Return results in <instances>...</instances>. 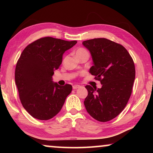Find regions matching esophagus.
Segmentation results:
<instances>
[{"label":"esophagus","instance_id":"34e87169","mask_svg":"<svg viewBox=\"0 0 153 153\" xmlns=\"http://www.w3.org/2000/svg\"><path fill=\"white\" fill-rule=\"evenodd\" d=\"M80 88L79 85H74V86H73V89L74 90H76L77 88Z\"/></svg>","mask_w":153,"mask_h":153}]
</instances>
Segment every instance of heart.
<instances>
[{"label":"heart","mask_w":153,"mask_h":153,"mask_svg":"<svg viewBox=\"0 0 153 153\" xmlns=\"http://www.w3.org/2000/svg\"><path fill=\"white\" fill-rule=\"evenodd\" d=\"M88 53L86 49L84 48H79L77 49L76 52V55H82V54H84V53Z\"/></svg>","instance_id":"obj_1"}]
</instances>
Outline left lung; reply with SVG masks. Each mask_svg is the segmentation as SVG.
Listing matches in <instances>:
<instances>
[{
    "label": "left lung",
    "mask_w": 153,
    "mask_h": 153,
    "mask_svg": "<svg viewBox=\"0 0 153 153\" xmlns=\"http://www.w3.org/2000/svg\"><path fill=\"white\" fill-rule=\"evenodd\" d=\"M82 45L92 59L89 72L102 84L100 88L86 86L85 107L97 121H110L123 110L131 96L136 74L133 59L122 45L106 38L86 40Z\"/></svg>",
    "instance_id": "obj_1"
}]
</instances>
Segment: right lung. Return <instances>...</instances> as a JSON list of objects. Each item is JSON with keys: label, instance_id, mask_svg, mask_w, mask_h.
Here are the masks:
<instances>
[{"label": "right lung", "instance_id": "obj_1", "mask_svg": "<svg viewBox=\"0 0 153 153\" xmlns=\"http://www.w3.org/2000/svg\"><path fill=\"white\" fill-rule=\"evenodd\" d=\"M76 43L45 37L23 51L15 68V84L23 107L33 117L48 120L61 110L72 86H59L53 81V76L65 52Z\"/></svg>", "mask_w": 153, "mask_h": 153}]
</instances>
